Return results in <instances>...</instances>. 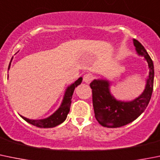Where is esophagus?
<instances>
[{
  "label": "esophagus",
  "instance_id": "esophagus-1",
  "mask_svg": "<svg viewBox=\"0 0 160 160\" xmlns=\"http://www.w3.org/2000/svg\"><path fill=\"white\" fill-rule=\"evenodd\" d=\"M92 76L91 75V74H89V73L85 74V75L83 76V82H84L85 83H89L91 81H92Z\"/></svg>",
  "mask_w": 160,
  "mask_h": 160
}]
</instances>
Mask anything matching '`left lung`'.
Wrapping results in <instances>:
<instances>
[{
    "mask_svg": "<svg viewBox=\"0 0 160 160\" xmlns=\"http://www.w3.org/2000/svg\"><path fill=\"white\" fill-rule=\"evenodd\" d=\"M133 44L137 54L144 57L149 68L145 88L140 96L129 102L118 100L110 93V81L98 79L90 83L95 117L104 127H122L133 122L144 111L152 97L154 83L153 62L140 42L133 39Z\"/></svg>",
    "mask_w": 160,
    "mask_h": 160,
    "instance_id": "1",
    "label": "left lung"
}]
</instances>
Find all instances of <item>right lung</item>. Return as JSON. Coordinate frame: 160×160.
Listing matches in <instances>:
<instances>
[{
  "instance_id": "add662e5",
  "label": "right lung",
  "mask_w": 160,
  "mask_h": 160,
  "mask_svg": "<svg viewBox=\"0 0 160 160\" xmlns=\"http://www.w3.org/2000/svg\"><path fill=\"white\" fill-rule=\"evenodd\" d=\"M9 68L10 65L9 67H8V69H9ZM82 80H83L82 77H80L77 81L72 83L71 85H69L67 88L66 90H65V95H64V98L62 104L59 107V108L53 114H51L50 117L44 119H39V120H33V119L27 118L21 115H20V117L23 119H24L28 123L39 128H53L57 126V125H60V124H62V122H65V120L67 118V115L68 114V112H69L73 92H74L76 88L79 84L81 83Z\"/></svg>"
}]
</instances>
